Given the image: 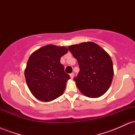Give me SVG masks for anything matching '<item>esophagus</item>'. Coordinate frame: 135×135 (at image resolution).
Returning a JSON list of instances; mask_svg holds the SVG:
<instances>
[{"mask_svg":"<svg viewBox=\"0 0 135 135\" xmlns=\"http://www.w3.org/2000/svg\"><path fill=\"white\" fill-rule=\"evenodd\" d=\"M70 76L71 79L74 78V73L72 72V73H71V74H70Z\"/></svg>","mask_w":135,"mask_h":135,"instance_id":"1","label":"esophagus"}]
</instances>
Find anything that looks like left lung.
<instances>
[{
	"label": "left lung",
	"instance_id": "1",
	"mask_svg": "<svg viewBox=\"0 0 135 135\" xmlns=\"http://www.w3.org/2000/svg\"><path fill=\"white\" fill-rule=\"evenodd\" d=\"M68 49L79 66L80 72L74 80L80 92L89 98H98L104 94L114 76L109 55L92 42L72 45Z\"/></svg>",
	"mask_w": 135,
	"mask_h": 135
}]
</instances>
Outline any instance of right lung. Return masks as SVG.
<instances>
[{
    "mask_svg": "<svg viewBox=\"0 0 135 135\" xmlns=\"http://www.w3.org/2000/svg\"><path fill=\"white\" fill-rule=\"evenodd\" d=\"M67 48L49 44L30 55L25 70L29 89L38 100L50 102L62 95L66 83L70 78L60 63Z\"/></svg>",
    "mask_w": 135,
    "mask_h": 135,
    "instance_id": "obj_1",
    "label": "right lung"
}]
</instances>
